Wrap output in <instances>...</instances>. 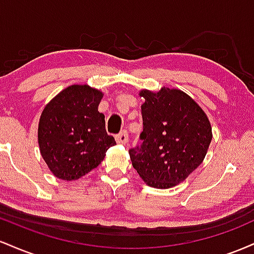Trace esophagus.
Here are the masks:
<instances>
[{"label": "esophagus", "mask_w": 254, "mask_h": 254, "mask_svg": "<svg viewBox=\"0 0 254 254\" xmlns=\"http://www.w3.org/2000/svg\"><path fill=\"white\" fill-rule=\"evenodd\" d=\"M127 139H129V135H127V132L125 130L122 131V132H119L118 135L116 136V141H117L119 144L127 143Z\"/></svg>", "instance_id": "esophagus-1"}]
</instances>
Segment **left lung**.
Wrapping results in <instances>:
<instances>
[{"label":"left lung","mask_w":254,"mask_h":254,"mask_svg":"<svg viewBox=\"0 0 254 254\" xmlns=\"http://www.w3.org/2000/svg\"><path fill=\"white\" fill-rule=\"evenodd\" d=\"M139 95L144 98L142 143L129 150L131 162L147 185L171 189L203 162L212 139L210 122L180 89H142Z\"/></svg>","instance_id":"8db88e82"}]
</instances>
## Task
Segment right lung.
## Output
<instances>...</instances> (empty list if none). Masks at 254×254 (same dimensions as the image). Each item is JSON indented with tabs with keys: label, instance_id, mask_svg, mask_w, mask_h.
I'll return each mask as SVG.
<instances>
[{
	"label": "right lung",
	"instance_id": "add662e5",
	"mask_svg": "<svg viewBox=\"0 0 254 254\" xmlns=\"http://www.w3.org/2000/svg\"><path fill=\"white\" fill-rule=\"evenodd\" d=\"M104 97L88 84H71L44 107L38 144L44 161L58 179L77 180L97 168L116 144L98 111Z\"/></svg>",
	"mask_w": 254,
	"mask_h": 254
}]
</instances>
